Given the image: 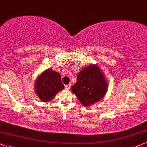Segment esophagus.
Wrapping results in <instances>:
<instances>
[{
    "label": "esophagus",
    "mask_w": 147,
    "mask_h": 147,
    "mask_svg": "<svg viewBox=\"0 0 147 147\" xmlns=\"http://www.w3.org/2000/svg\"><path fill=\"white\" fill-rule=\"evenodd\" d=\"M70 88V85H65V89L66 90H69Z\"/></svg>",
    "instance_id": "obj_1"
}]
</instances>
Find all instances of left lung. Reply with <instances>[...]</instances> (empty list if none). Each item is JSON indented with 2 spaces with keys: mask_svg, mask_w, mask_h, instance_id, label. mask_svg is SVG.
Wrapping results in <instances>:
<instances>
[{
  "mask_svg": "<svg viewBox=\"0 0 147 147\" xmlns=\"http://www.w3.org/2000/svg\"><path fill=\"white\" fill-rule=\"evenodd\" d=\"M107 83L103 72L95 64L83 68L71 91L84 106L92 105L105 96Z\"/></svg>",
  "mask_w": 147,
  "mask_h": 147,
  "instance_id": "1",
  "label": "left lung"
}]
</instances>
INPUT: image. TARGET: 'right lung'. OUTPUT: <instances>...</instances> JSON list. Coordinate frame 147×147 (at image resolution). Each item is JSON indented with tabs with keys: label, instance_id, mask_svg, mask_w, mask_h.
<instances>
[{
	"label": "right lung",
	"instance_id": "add662e5",
	"mask_svg": "<svg viewBox=\"0 0 147 147\" xmlns=\"http://www.w3.org/2000/svg\"><path fill=\"white\" fill-rule=\"evenodd\" d=\"M60 73L48 68L40 74L35 82L36 94L43 102L54 99L60 91L64 89Z\"/></svg>",
	"mask_w": 147,
	"mask_h": 147
}]
</instances>
